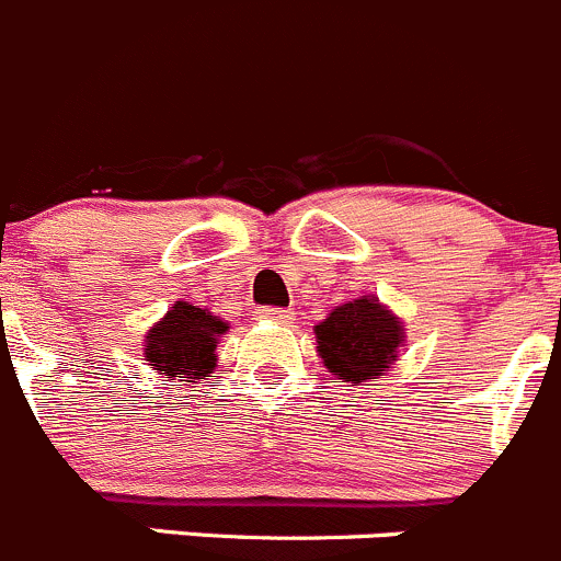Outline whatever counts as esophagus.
Masks as SVG:
<instances>
[{"instance_id": "1", "label": "esophagus", "mask_w": 561, "mask_h": 561, "mask_svg": "<svg viewBox=\"0 0 561 561\" xmlns=\"http://www.w3.org/2000/svg\"><path fill=\"white\" fill-rule=\"evenodd\" d=\"M259 317L266 319V322L286 324V322H289V319H291V311H286V308H261Z\"/></svg>"}]
</instances>
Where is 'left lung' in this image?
Listing matches in <instances>:
<instances>
[{"instance_id":"1","label":"left lung","mask_w":561,"mask_h":561,"mask_svg":"<svg viewBox=\"0 0 561 561\" xmlns=\"http://www.w3.org/2000/svg\"><path fill=\"white\" fill-rule=\"evenodd\" d=\"M404 341L402 322L375 297L344 302L317 324L324 366L344 382L377 380L391 369Z\"/></svg>"}]
</instances>
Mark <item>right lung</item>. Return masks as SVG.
<instances>
[{
	"label": "right lung",
	"instance_id": "1",
	"mask_svg": "<svg viewBox=\"0 0 561 561\" xmlns=\"http://www.w3.org/2000/svg\"><path fill=\"white\" fill-rule=\"evenodd\" d=\"M228 324L204 308L175 302L173 311L146 335V360L168 377L204 380L215 369V350Z\"/></svg>",
	"mask_w": 561,
	"mask_h": 561
}]
</instances>
